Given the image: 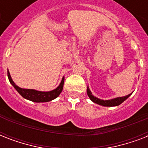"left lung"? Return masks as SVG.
<instances>
[{
	"label": "left lung",
	"mask_w": 148,
	"mask_h": 148,
	"mask_svg": "<svg viewBox=\"0 0 148 148\" xmlns=\"http://www.w3.org/2000/svg\"><path fill=\"white\" fill-rule=\"evenodd\" d=\"M87 94H88L89 98H90L94 103H97L99 105L103 106V107H116V106L120 105V104L123 103L125 100H127V99L128 98V97L131 96L132 93L128 95L124 96V97H115V98L110 99V100H102V99L97 98V97H95V96L92 95V93H91V91H90L88 86V88H87Z\"/></svg>",
	"instance_id": "1"
}]
</instances>
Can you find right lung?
<instances>
[{"mask_svg":"<svg viewBox=\"0 0 148 148\" xmlns=\"http://www.w3.org/2000/svg\"><path fill=\"white\" fill-rule=\"evenodd\" d=\"M8 77L10 83L12 84L13 87L16 89V90L21 95L22 97L27 99V100L33 101V102H36V103L48 102V101H51L53 99L57 98L62 91L63 87H64V77H63L59 86L57 88H55L54 90H51V91H40V90H34V89L21 88L16 85L14 82L13 81L12 78L10 77V72L8 71Z\"/></svg>","mask_w":148,"mask_h":148,"instance_id":"1","label":"right lung"}]
</instances>
